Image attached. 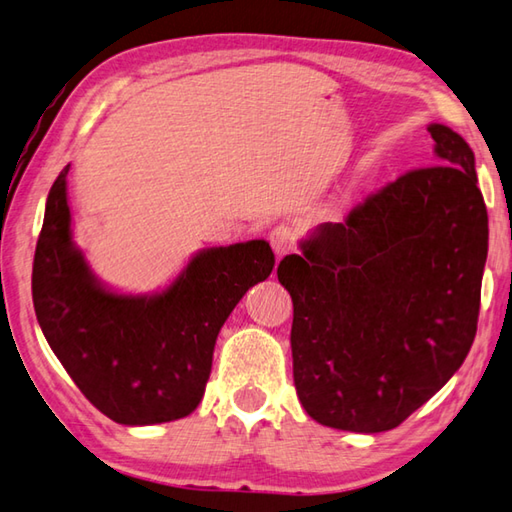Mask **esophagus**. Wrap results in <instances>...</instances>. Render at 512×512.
Instances as JSON below:
<instances>
[{
  "instance_id": "1",
  "label": "esophagus",
  "mask_w": 512,
  "mask_h": 512,
  "mask_svg": "<svg viewBox=\"0 0 512 512\" xmlns=\"http://www.w3.org/2000/svg\"><path fill=\"white\" fill-rule=\"evenodd\" d=\"M295 241H297V232L291 226H275L271 230V246L280 257L291 253L295 248Z\"/></svg>"
}]
</instances>
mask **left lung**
Here are the masks:
<instances>
[{
    "mask_svg": "<svg viewBox=\"0 0 512 512\" xmlns=\"http://www.w3.org/2000/svg\"><path fill=\"white\" fill-rule=\"evenodd\" d=\"M436 165L410 170L286 255L293 380L313 421L387 432L439 392L477 333L488 212L475 154L432 123Z\"/></svg>",
    "mask_w": 512,
    "mask_h": 512,
    "instance_id": "left-lung-1",
    "label": "left lung"
}]
</instances>
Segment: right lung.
<instances>
[{
  "mask_svg": "<svg viewBox=\"0 0 512 512\" xmlns=\"http://www.w3.org/2000/svg\"><path fill=\"white\" fill-rule=\"evenodd\" d=\"M69 165L51 185L33 259V306L55 356L89 403L120 425L197 410L221 327L275 266L268 241L206 248L154 295L100 284L71 237Z\"/></svg>",
  "mask_w": 512,
  "mask_h": 512,
  "instance_id": "add662e5",
  "label": "right lung"
}]
</instances>
